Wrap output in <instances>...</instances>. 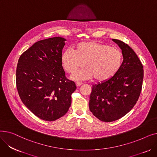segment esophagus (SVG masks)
Returning <instances> with one entry per match:
<instances>
[{"mask_svg":"<svg viewBox=\"0 0 157 157\" xmlns=\"http://www.w3.org/2000/svg\"><path fill=\"white\" fill-rule=\"evenodd\" d=\"M81 85H83V83H81V82H76V85L77 86H79Z\"/></svg>","mask_w":157,"mask_h":157,"instance_id":"1","label":"esophagus"}]
</instances>
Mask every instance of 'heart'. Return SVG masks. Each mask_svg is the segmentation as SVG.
Returning a JSON list of instances; mask_svg holds the SVG:
<instances>
[{"instance_id":"obj_1","label":"heart","mask_w":157,"mask_h":157,"mask_svg":"<svg viewBox=\"0 0 157 157\" xmlns=\"http://www.w3.org/2000/svg\"><path fill=\"white\" fill-rule=\"evenodd\" d=\"M62 63L67 73L72 74L83 67L86 68L74 74L72 78L85 80L95 78L104 81L113 77L120 69L122 54L119 49L95 41L82 42L76 46L74 51L70 49L62 55Z\"/></svg>"}]
</instances>
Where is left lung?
<instances>
[{"instance_id":"obj_1","label":"left lung","mask_w":157,"mask_h":157,"mask_svg":"<svg viewBox=\"0 0 157 157\" xmlns=\"http://www.w3.org/2000/svg\"><path fill=\"white\" fill-rule=\"evenodd\" d=\"M112 40L121 49L123 62L113 77L92 86L89 101L90 111L104 122L117 120L133 108L144 76L143 66L133 49L120 40Z\"/></svg>"}]
</instances>
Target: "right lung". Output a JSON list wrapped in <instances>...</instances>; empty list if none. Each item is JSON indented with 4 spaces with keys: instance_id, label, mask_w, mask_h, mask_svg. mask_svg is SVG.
<instances>
[{
    "instance_id": "1",
    "label": "right lung",
    "mask_w": 157,
    "mask_h": 157,
    "mask_svg": "<svg viewBox=\"0 0 157 157\" xmlns=\"http://www.w3.org/2000/svg\"><path fill=\"white\" fill-rule=\"evenodd\" d=\"M65 39L55 37L37 41L20 56L16 82L21 101L36 117L55 121L71 105L74 82L65 77L62 55Z\"/></svg>"
}]
</instances>
